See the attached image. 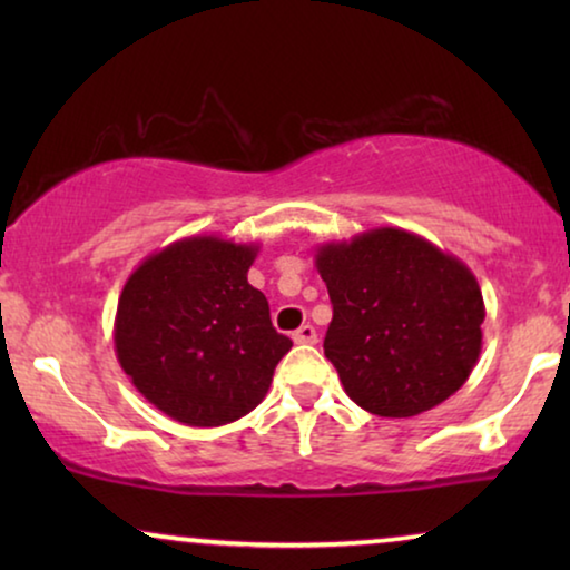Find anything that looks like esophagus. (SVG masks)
I'll use <instances>...</instances> for the list:
<instances>
[{"label": "esophagus", "instance_id": "34e87169", "mask_svg": "<svg viewBox=\"0 0 570 570\" xmlns=\"http://www.w3.org/2000/svg\"><path fill=\"white\" fill-rule=\"evenodd\" d=\"M318 340V334H316V330L311 324H303L301 330H295L293 332V342L295 345H314V342Z\"/></svg>", "mask_w": 570, "mask_h": 570}]
</instances>
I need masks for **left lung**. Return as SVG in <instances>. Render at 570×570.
<instances>
[{
  "label": "left lung",
  "mask_w": 570,
  "mask_h": 570,
  "mask_svg": "<svg viewBox=\"0 0 570 570\" xmlns=\"http://www.w3.org/2000/svg\"><path fill=\"white\" fill-rule=\"evenodd\" d=\"M314 259L334 311L324 355L357 407L415 417L464 386L485 303L462 259L402 228L326 240Z\"/></svg>",
  "instance_id": "left-lung-1"
}]
</instances>
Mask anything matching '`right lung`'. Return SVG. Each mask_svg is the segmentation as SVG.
<instances>
[{
	"mask_svg": "<svg viewBox=\"0 0 570 570\" xmlns=\"http://www.w3.org/2000/svg\"><path fill=\"white\" fill-rule=\"evenodd\" d=\"M259 244L189 236L131 272L114 318L124 373L163 415L191 428L244 417L269 392L293 342L248 285Z\"/></svg>",
	"mask_w": 570,
	"mask_h": 570,
	"instance_id": "add662e5",
	"label": "right lung"
}]
</instances>
